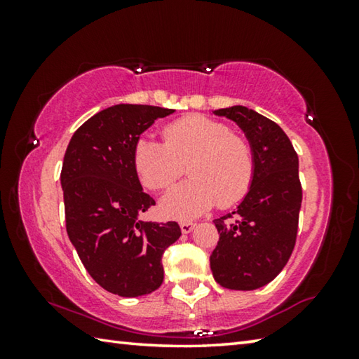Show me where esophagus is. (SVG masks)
Masks as SVG:
<instances>
[{
  "label": "esophagus",
  "mask_w": 359,
  "mask_h": 359,
  "mask_svg": "<svg viewBox=\"0 0 359 359\" xmlns=\"http://www.w3.org/2000/svg\"><path fill=\"white\" fill-rule=\"evenodd\" d=\"M193 228H194V223H193V222H180V231H182V234L191 233Z\"/></svg>",
  "instance_id": "esophagus-1"
}]
</instances>
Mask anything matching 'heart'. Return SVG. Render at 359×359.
I'll return each mask as SVG.
<instances>
[{
    "label": "heart",
    "mask_w": 359,
    "mask_h": 359,
    "mask_svg": "<svg viewBox=\"0 0 359 359\" xmlns=\"http://www.w3.org/2000/svg\"><path fill=\"white\" fill-rule=\"evenodd\" d=\"M165 142L139 137L135 169L150 190H166L184 174L190 180L172 188L160 201L163 215L194 218L218 203L229 208L245 196L255 172L253 150L229 126L203 115H188L165 126Z\"/></svg>",
    "instance_id": "1"
}]
</instances>
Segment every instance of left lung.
Wrapping results in <instances>:
<instances>
[{"label":"left lung","mask_w":359,"mask_h":359,"mask_svg":"<svg viewBox=\"0 0 359 359\" xmlns=\"http://www.w3.org/2000/svg\"><path fill=\"white\" fill-rule=\"evenodd\" d=\"M214 114L244 131L255 172L238 209L214 220L220 239L210 255L212 276L224 288L257 290L280 274L294 248L302 201L299 160L280 126L253 109L231 106Z\"/></svg>","instance_id":"8db88e82"}]
</instances>
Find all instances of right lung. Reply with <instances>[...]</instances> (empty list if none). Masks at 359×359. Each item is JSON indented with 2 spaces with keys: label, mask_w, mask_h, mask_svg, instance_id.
Here are the masks:
<instances>
[{
  "label": "right lung",
  "mask_w": 359,
  "mask_h": 359,
  "mask_svg": "<svg viewBox=\"0 0 359 359\" xmlns=\"http://www.w3.org/2000/svg\"><path fill=\"white\" fill-rule=\"evenodd\" d=\"M172 109L115 104L72 135L62 168L66 231L93 280L112 294L137 297L160 288L161 257L180 238L175 222L139 215L155 205L136 174L135 145Z\"/></svg>",
  "instance_id": "add662e5"
}]
</instances>
